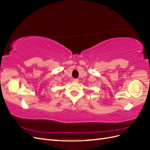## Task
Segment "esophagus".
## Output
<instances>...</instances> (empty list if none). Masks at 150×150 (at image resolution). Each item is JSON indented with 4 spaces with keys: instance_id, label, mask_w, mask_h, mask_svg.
<instances>
[{
    "instance_id": "obj_1",
    "label": "esophagus",
    "mask_w": 150,
    "mask_h": 150,
    "mask_svg": "<svg viewBox=\"0 0 150 150\" xmlns=\"http://www.w3.org/2000/svg\"><path fill=\"white\" fill-rule=\"evenodd\" d=\"M74 81V82H78V81H79L78 79H73V80H72Z\"/></svg>"
}]
</instances>
